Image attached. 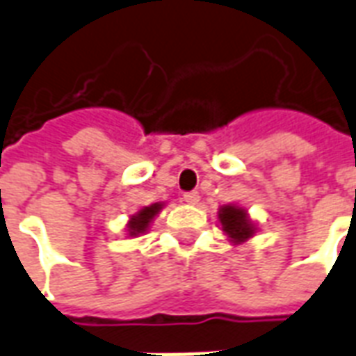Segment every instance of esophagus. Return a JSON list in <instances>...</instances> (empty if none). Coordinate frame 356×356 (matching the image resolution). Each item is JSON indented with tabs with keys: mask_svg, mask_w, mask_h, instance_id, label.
Listing matches in <instances>:
<instances>
[{
	"mask_svg": "<svg viewBox=\"0 0 356 356\" xmlns=\"http://www.w3.org/2000/svg\"><path fill=\"white\" fill-rule=\"evenodd\" d=\"M184 200H186L188 204H197L200 200V197L197 191H189V193H184Z\"/></svg>",
	"mask_w": 356,
	"mask_h": 356,
	"instance_id": "obj_1",
	"label": "esophagus"
}]
</instances>
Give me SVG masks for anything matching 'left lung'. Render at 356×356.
<instances>
[{
	"label": "left lung",
	"mask_w": 356,
	"mask_h": 356,
	"mask_svg": "<svg viewBox=\"0 0 356 356\" xmlns=\"http://www.w3.org/2000/svg\"><path fill=\"white\" fill-rule=\"evenodd\" d=\"M218 221L221 231L227 234V240L234 245H240L255 236L259 231L257 223L250 218V213L240 204H223L218 210Z\"/></svg>",
	"instance_id": "obj_1"
}]
</instances>
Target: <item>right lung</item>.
Returning a JSON list of instances; mask_svg holds the SVG:
<instances>
[{
  "label": "right lung",
  "instance_id": "add662e5",
  "mask_svg": "<svg viewBox=\"0 0 356 356\" xmlns=\"http://www.w3.org/2000/svg\"><path fill=\"white\" fill-rule=\"evenodd\" d=\"M165 208V202H154L149 207L138 208L137 212L129 216L127 223H125V234L129 238H138L149 231V227L154 223V219L159 212Z\"/></svg>",
  "mask_w": 356,
  "mask_h": 356
}]
</instances>
